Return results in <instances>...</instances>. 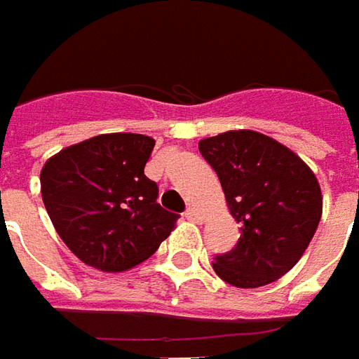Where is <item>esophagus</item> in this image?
I'll use <instances>...</instances> for the list:
<instances>
[{
  "mask_svg": "<svg viewBox=\"0 0 359 359\" xmlns=\"http://www.w3.org/2000/svg\"><path fill=\"white\" fill-rule=\"evenodd\" d=\"M185 217L191 219V221H196V223H197V221H201V211L191 205V208L185 211Z\"/></svg>",
  "mask_w": 359,
  "mask_h": 359,
  "instance_id": "obj_1",
  "label": "esophagus"
}]
</instances>
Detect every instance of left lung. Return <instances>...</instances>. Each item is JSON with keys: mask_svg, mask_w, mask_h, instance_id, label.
<instances>
[{"mask_svg": "<svg viewBox=\"0 0 359 359\" xmlns=\"http://www.w3.org/2000/svg\"><path fill=\"white\" fill-rule=\"evenodd\" d=\"M219 175L239 243L213 271L239 288L271 285L300 261L322 217V191L306 163L255 130H229L199 142Z\"/></svg>", "mask_w": 359, "mask_h": 359, "instance_id": "8db88e82", "label": "left lung"}]
</instances>
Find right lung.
I'll return each instance as SVG.
<instances>
[{"instance_id": "obj_1", "label": "right lung", "mask_w": 359, "mask_h": 359, "mask_svg": "<svg viewBox=\"0 0 359 359\" xmlns=\"http://www.w3.org/2000/svg\"><path fill=\"white\" fill-rule=\"evenodd\" d=\"M156 142L144 134H100L49 158L41 196L65 245L88 266L122 273L144 263L174 231L177 213L156 201L144 174Z\"/></svg>"}]
</instances>
